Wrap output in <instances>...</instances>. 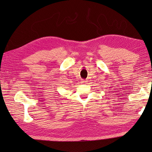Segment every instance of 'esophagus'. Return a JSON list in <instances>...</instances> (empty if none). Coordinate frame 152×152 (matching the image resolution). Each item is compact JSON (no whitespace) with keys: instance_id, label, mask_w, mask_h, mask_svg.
Returning a JSON list of instances; mask_svg holds the SVG:
<instances>
[{"instance_id":"obj_1","label":"esophagus","mask_w":152,"mask_h":152,"mask_svg":"<svg viewBox=\"0 0 152 152\" xmlns=\"http://www.w3.org/2000/svg\"><path fill=\"white\" fill-rule=\"evenodd\" d=\"M86 82H87L86 80H82V82H81L82 84H85V83H86Z\"/></svg>"}]
</instances>
